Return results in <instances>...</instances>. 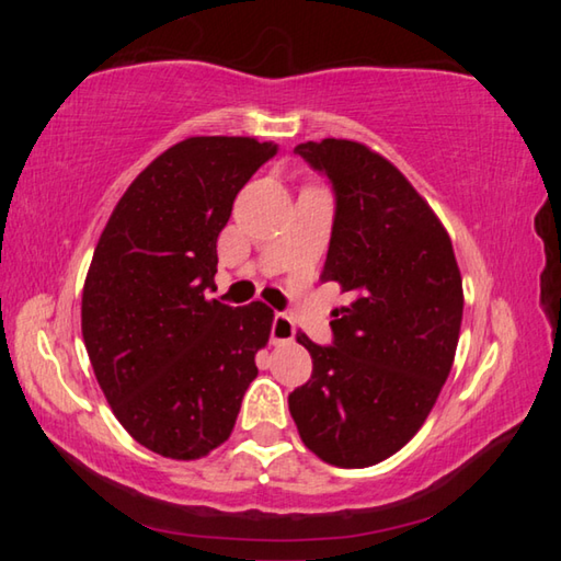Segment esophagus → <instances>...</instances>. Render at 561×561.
<instances>
[{
	"instance_id": "34e87169",
	"label": "esophagus",
	"mask_w": 561,
	"mask_h": 561,
	"mask_svg": "<svg viewBox=\"0 0 561 561\" xmlns=\"http://www.w3.org/2000/svg\"><path fill=\"white\" fill-rule=\"evenodd\" d=\"M294 334H297V329H294V321L287 314H274L272 331H270L272 344H284V341H291Z\"/></svg>"
}]
</instances>
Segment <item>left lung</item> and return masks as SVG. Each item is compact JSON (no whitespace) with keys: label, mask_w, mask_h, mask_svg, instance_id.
Returning <instances> with one entry per match:
<instances>
[{"label":"left lung","mask_w":561,"mask_h":561,"mask_svg":"<svg viewBox=\"0 0 561 561\" xmlns=\"http://www.w3.org/2000/svg\"><path fill=\"white\" fill-rule=\"evenodd\" d=\"M294 150L334 190L321 282L351 301L329 346L297 334L314 368L289 413L321 460L368 468L401 450L438 401L460 336V270L431 205L386 158L336 138Z\"/></svg>","instance_id":"left-lung-1"}]
</instances>
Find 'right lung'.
I'll use <instances>...</instances> for the list:
<instances>
[{"label": "right lung", "mask_w": 561, "mask_h": 561, "mask_svg": "<svg viewBox=\"0 0 561 561\" xmlns=\"http://www.w3.org/2000/svg\"><path fill=\"white\" fill-rule=\"evenodd\" d=\"M277 144L197 136L168 148L113 210L93 252L81 331L118 423L148 450L197 460L230 438L274 311L207 299L217 237Z\"/></svg>", "instance_id": "obj_1"}]
</instances>
